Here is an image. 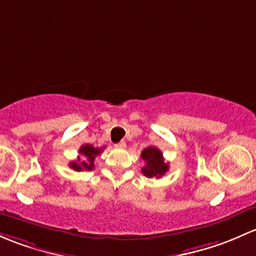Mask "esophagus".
Listing matches in <instances>:
<instances>
[{
	"instance_id": "1",
	"label": "esophagus",
	"mask_w": 256,
	"mask_h": 256,
	"mask_svg": "<svg viewBox=\"0 0 256 256\" xmlns=\"http://www.w3.org/2000/svg\"><path fill=\"white\" fill-rule=\"evenodd\" d=\"M114 146H116V148H120V149H123V148H126V142H124V140L120 142V143L116 144Z\"/></svg>"
}]
</instances>
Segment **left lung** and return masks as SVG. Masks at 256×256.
<instances>
[{
	"label": "left lung",
	"instance_id": "1",
	"mask_svg": "<svg viewBox=\"0 0 256 256\" xmlns=\"http://www.w3.org/2000/svg\"><path fill=\"white\" fill-rule=\"evenodd\" d=\"M142 159L146 162V165L142 168V172L146 178H162L168 172V164L164 162L162 152L155 146H148L142 152Z\"/></svg>",
	"mask_w": 256,
	"mask_h": 256
}]
</instances>
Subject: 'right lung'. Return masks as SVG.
<instances>
[{
  "mask_svg": "<svg viewBox=\"0 0 256 256\" xmlns=\"http://www.w3.org/2000/svg\"><path fill=\"white\" fill-rule=\"evenodd\" d=\"M104 148H94L91 144H84L82 146L78 149V154L81 156H78L76 162H70V168L75 171H82V170H88L91 171L94 168V160L100 152H102Z\"/></svg>",
  "mask_w": 256,
  "mask_h": 256,
  "instance_id": "obj_1",
  "label": "right lung"
}]
</instances>
